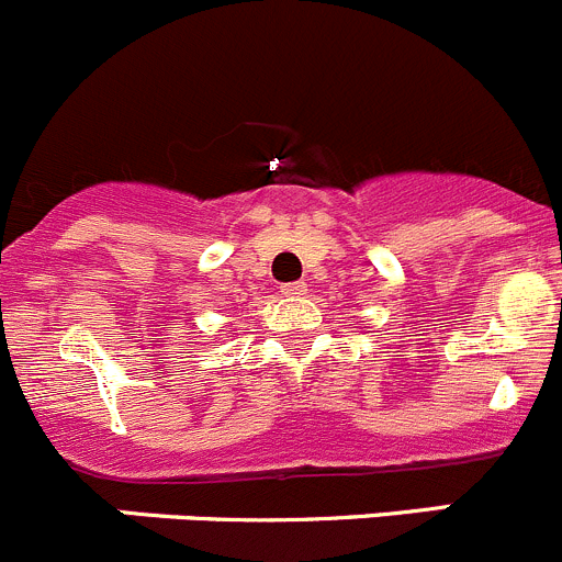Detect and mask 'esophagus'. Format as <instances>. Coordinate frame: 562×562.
Instances as JSON below:
<instances>
[{
	"label": "esophagus",
	"mask_w": 562,
	"mask_h": 562,
	"mask_svg": "<svg viewBox=\"0 0 562 562\" xmlns=\"http://www.w3.org/2000/svg\"><path fill=\"white\" fill-rule=\"evenodd\" d=\"M282 296H305L307 293V285L305 282H288V285L280 288Z\"/></svg>",
	"instance_id": "1"
}]
</instances>
